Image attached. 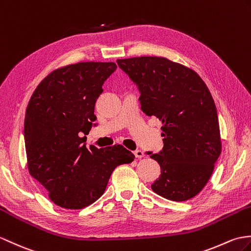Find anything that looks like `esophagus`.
<instances>
[{
	"instance_id": "1",
	"label": "esophagus",
	"mask_w": 251,
	"mask_h": 251,
	"mask_svg": "<svg viewBox=\"0 0 251 251\" xmlns=\"http://www.w3.org/2000/svg\"><path fill=\"white\" fill-rule=\"evenodd\" d=\"M135 156L137 157V158H143V157H144L145 155H144V152H143V151H141V150H137V151H135Z\"/></svg>"
}]
</instances>
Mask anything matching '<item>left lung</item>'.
<instances>
[{"label": "left lung", "instance_id": "8db88e82", "mask_svg": "<svg viewBox=\"0 0 251 251\" xmlns=\"http://www.w3.org/2000/svg\"><path fill=\"white\" fill-rule=\"evenodd\" d=\"M141 93V110L161 121L164 148L149 152L161 174L157 195L186 201L204 188L221 153L216 106L204 81L191 68L162 56L116 60Z\"/></svg>", "mask_w": 251, "mask_h": 251}]
</instances>
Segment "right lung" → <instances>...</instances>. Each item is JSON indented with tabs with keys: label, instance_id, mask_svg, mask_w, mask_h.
Wrapping results in <instances>:
<instances>
[{
	"label": "right lung",
	"instance_id": "1",
	"mask_svg": "<svg viewBox=\"0 0 251 251\" xmlns=\"http://www.w3.org/2000/svg\"><path fill=\"white\" fill-rule=\"evenodd\" d=\"M113 62H80L51 72L35 89L25 119L27 169L63 208L81 209L106 190L114 169L135 159L123 145L86 149L102 84Z\"/></svg>",
	"mask_w": 251,
	"mask_h": 251
}]
</instances>
